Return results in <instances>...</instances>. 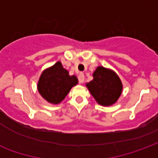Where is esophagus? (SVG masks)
I'll use <instances>...</instances> for the list:
<instances>
[{
	"label": "esophagus",
	"instance_id": "1",
	"mask_svg": "<svg viewBox=\"0 0 158 158\" xmlns=\"http://www.w3.org/2000/svg\"><path fill=\"white\" fill-rule=\"evenodd\" d=\"M78 79H79V83H84L85 81V75H84V73H79V76H78Z\"/></svg>",
	"mask_w": 158,
	"mask_h": 158
}]
</instances>
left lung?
Masks as SVG:
<instances>
[{
	"label": "left lung",
	"instance_id": "8db88e82",
	"mask_svg": "<svg viewBox=\"0 0 158 158\" xmlns=\"http://www.w3.org/2000/svg\"><path fill=\"white\" fill-rule=\"evenodd\" d=\"M93 77V80L86 84V86L96 102L102 106H110L116 102L123 89L118 76L109 69L98 67Z\"/></svg>",
	"mask_w": 158,
	"mask_h": 158
}]
</instances>
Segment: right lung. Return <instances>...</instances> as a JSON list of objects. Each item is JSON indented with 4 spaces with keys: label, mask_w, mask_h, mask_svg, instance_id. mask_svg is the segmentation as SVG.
I'll use <instances>...</instances> for the list:
<instances>
[{
    "label": "right lung",
    "mask_w": 158,
    "mask_h": 158,
    "mask_svg": "<svg viewBox=\"0 0 158 158\" xmlns=\"http://www.w3.org/2000/svg\"><path fill=\"white\" fill-rule=\"evenodd\" d=\"M77 84V77L69 76L62 63L57 62L42 73L38 83V90L48 102L58 104Z\"/></svg>",
    "instance_id": "add662e5"
}]
</instances>
